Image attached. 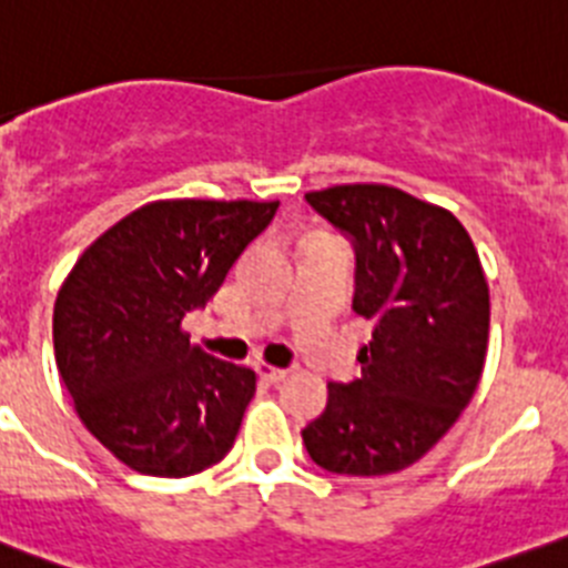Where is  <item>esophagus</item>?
I'll use <instances>...</instances> for the list:
<instances>
[{"label": "esophagus", "instance_id": "esophagus-1", "mask_svg": "<svg viewBox=\"0 0 568 568\" xmlns=\"http://www.w3.org/2000/svg\"><path fill=\"white\" fill-rule=\"evenodd\" d=\"M256 374H258V379H264L267 385H278V382L287 379V371L275 368V365H267V362H256Z\"/></svg>", "mask_w": 568, "mask_h": 568}]
</instances>
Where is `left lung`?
<instances>
[{"label":"left lung","instance_id":"obj_1","mask_svg":"<svg viewBox=\"0 0 568 568\" xmlns=\"http://www.w3.org/2000/svg\"><path fill=\"white\" fill-rule=\"evenodd\" d=\"M354 240V312L374 321L351 385L301 432L312 460L348 477L413 466L452 429L479 385L490 295L471 236L449 209L387 183L306 192Z\"/></svg>","mask_w":568,"mask_h":568}]
</instances>
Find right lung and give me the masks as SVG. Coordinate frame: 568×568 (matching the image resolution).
<instances>
[{"label":"right lung","mask_w":568,"mask_h":568,"mask_svg":"<svg viewBox=\"0 0 568 568\" xmlns=\"http://www.w3.org/2000/svg\"><path fill=\"white\" fill-rule=\"evenodd\" d=\"M278 200H153L102 231L52 312L58 374L85 429L128 468L189 477L223 460L256 374L189 343L203 306Z\"/></svg>","instance_id":"1"}]
</instances>
